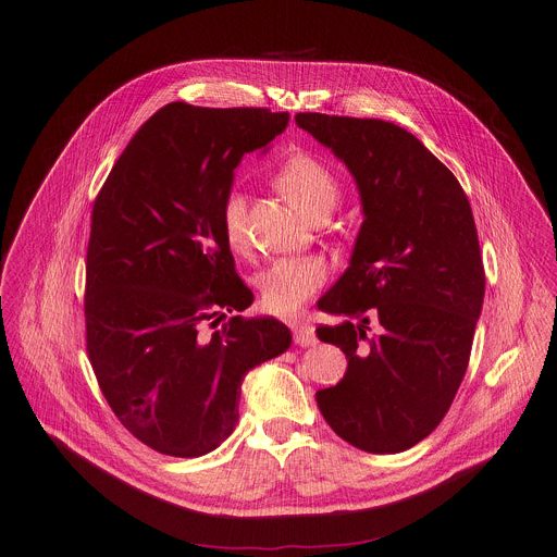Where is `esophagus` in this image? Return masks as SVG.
<instances>
[{
	"label": "esophagus",
	"mask_w": 557,
	"mask_h": 557,
	"mask_svg": "<svg viewBox=\"0 0 557 557\" xmlns=\"http://www.w3.org/2000/svg\"><path fill=\"white\" fill-rule=\"evenodd\" d=\"M293 339L297 346L301 348H308V346H314L317 344V337H314V329L312 326H295L293 329Z\"/></svg>",
	"instance_id": "1"
}]
</instances>
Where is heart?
Here are the masks:
<instances>
[{"label":"heart","mask_w":557,"mask_h":557,"mask_svg":"<svg viewBox=\"0 0 557 557\" xmlns=\"http://www.w3.org/2000/svg\"><path fill=\"white\" fill-rule=\"evenodd\" d=\"M277 187L310 218L329 215L339 198L342 183L337 174L308 151H295L280 165ZM222 228L231 249L247 247V196L240 189H228L222 200ZM329 280V267L322 258H284L273 262L260 275V295L267 310L275 314H293L308 304Z\"/></svg>","instance_id":"obj_1"}]
</instances>
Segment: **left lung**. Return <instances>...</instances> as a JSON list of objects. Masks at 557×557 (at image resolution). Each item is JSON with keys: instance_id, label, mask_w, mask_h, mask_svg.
<instances>
[{"instance_id": "8db88e82", "label": "left lung", "mask_w": 557, "mask_h": 557, "mask_svg": "<svg viewBox=\"0 0 557 557\" xmlns=\"http://www.w3.org/2000/svg\"><path fill=\"white\" fill-rule=\"evenodd\" d=\"M295 123L346 163L363 207L350 267L317 301L344 317L317 337L348 359L344 379L314 394L317 406L337 436L363 451L410 449L447 414L483 308L469 200L399 125L317 112H299Z\"/></svg>"}]
</instances>
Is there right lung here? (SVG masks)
<instances>
[{"label": "right lung", "mask_w": 557, "mask_h": 557, "mask_svg": "<svg viewBox=\"0 0 557 557\" xmlns=\"http://www.w3.org/2000/svg\"><path fill=\"white\" fill-rule=\"evenodd\" d=\"M286 125L288 112L170 103L140 125L95 200L88 357L123 428L161 454L215 449L237 423L245 374L290 346L273 317L202 331L222 308L253 301L220 211L243 156Z\"/></svg>", "instance_id": "1"}]
</instances>
